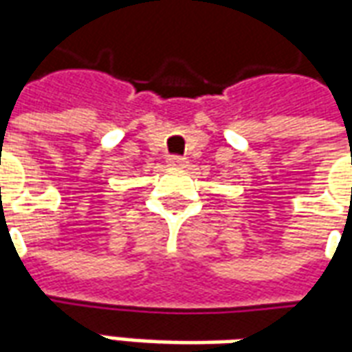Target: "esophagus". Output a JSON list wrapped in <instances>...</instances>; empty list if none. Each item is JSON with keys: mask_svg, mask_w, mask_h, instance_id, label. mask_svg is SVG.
Wrapping results in <instances>:
<instances>
[{"mask_svg": "<svg viewBox=\"0 0 352 352\" xmlns=\"http://www.w3.org/2000/svg\"><path fill=\"white\" fill-rule=\"evenodd\" d=\"M168 164L173 168H183V166H186V158L184 156H169Z\"/></svg>", "mask_w": 352, "mask_h": 352, "instance_id": "1", "label": "esophagus"}]
</instances>
